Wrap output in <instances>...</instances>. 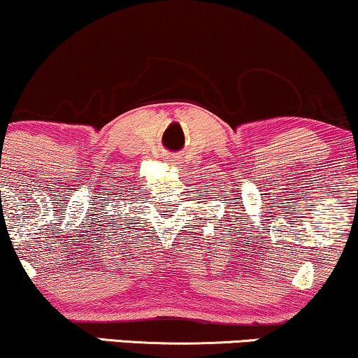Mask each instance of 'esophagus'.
<instances>
[{
    "mask_svg": "<svg viewBox=\"0 0 358 358\" xmlns=\"http://www.w3.org/2000/svg\"><path fill=\"white\" fill-rule=\"evenodd\" d=\"M170 162H171V158H170Z\"/></svg>",
    "mask_w": 358,
    "mask_h": 358,
    "instance_id": "34e87169",
    "label": "esophagus"
}]
</instances>
